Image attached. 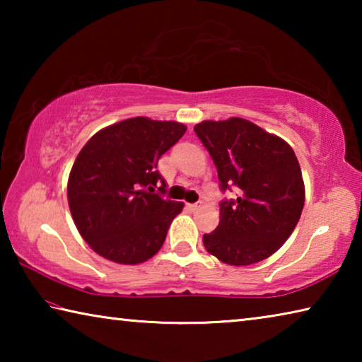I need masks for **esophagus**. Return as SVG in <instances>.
Masks as SVG:
<instances>
[{"label": "esophagus", "instance_id": "obj_1", "mask_svg": "<svg viewBox=\"0 0 362 362\" xmlns=\"http://www.w3.org/2000/svg\"><path fill=\"white\" fill-rule=\"evenodd\" d=\"M199 206H201V203H199V204H198V203H192V204H187V209H188V211H196Z\"/></svg>", "mask_w": 362, "mask_h": 362}]
</instances>
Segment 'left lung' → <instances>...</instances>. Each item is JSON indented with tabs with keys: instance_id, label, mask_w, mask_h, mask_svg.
<instances>
[{
	"instance_id": "8db88e82",
	"label": "left lung",
	"mask_w": 362,
	"mask_h": 362,
	"mask_svg": "<svg viewBox=\"0 0 362 362\" xmlns=\"http://www.w3.org/2000/svg\"><path fill=\"white\" fill-rule=\"evenodd\" d=\"M194 132L217 168L220 189L236 199L220 203V223L204 247L228 265H252L273 255L302 216L305 187L291 145L243 118L203 121Z\"/></svg>"
}]
</instances>
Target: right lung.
Masks as SVG:
<instances>
[{
	"instance_id": "add662e5",
	"label": "right lung",
	"mask_w": 362,
	"mask_h": 362,
	"mask_svg": "<svg viewBox=\"0 0 362 362\" xmlns=\"http://www.w3.org/2000/svg\"><path fill=\"white\" fill-rule=\"evenodd\" d=\"M185 131L180 122L139 116L105 127L83 146L66 193L76 228L97 254L137 265L161 249L183 203L163 196L168 185L158 161Z\"/></svg>"
}]
</instances>
